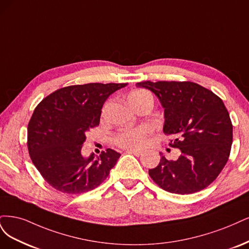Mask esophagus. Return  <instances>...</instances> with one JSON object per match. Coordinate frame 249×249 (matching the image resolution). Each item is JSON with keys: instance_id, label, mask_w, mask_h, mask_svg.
Listing matches in <instances>:
<instances>
[{"instance_id": "obj_1", "label": "esophagus", "mask_w": 249, "mask_h": 249, "mask_svg": "<svg viewBox=\"0 0 249 249\" xmlns=\"http://www.w3.org/2000/svg\"><path fill=\"white\" fill-rule=\"evenodd\" d=\"M126 152L128 154H133L135 156H141L142 154V152L139 151V150H127Z\"/></svg>"}]
</instances>
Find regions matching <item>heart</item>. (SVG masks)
I'll return each mask as SVG.
<instances>
[{"label": "heart", "mask_w": 249, "mask_h": 249, "mask_svg": "<svg viewBox=\"0 0 249 249\" xmlns=\"http://www.w3.org/2000/svg\"><path fill=\"white\" fill-rule=\"evenodd\" d=\"M152 98L150 93L147 91H135L128 96V100L132 107L138 104L145 98ZM152 133V127L142 125L130 129L120 131L114 138L117 146L125 149H142L146 146L149 136Z\"/></svg>", "instance_id": "obj_1"}]
</instances>
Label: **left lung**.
I'll return each mask as SVG.
<instances>
[{"label": "left lung", "mask_w": 249, "mask_h": 249, "mask_svg": "<svg viewBox=\"0 0 249 249\" xmlns=\"http://www.w3.org/2000/svg\"><path fill=\"white\" fill-rule=\"evenodd\" d=\"M153 92L164 107L163 132L171 135L170 146L181 150L177 160L160 158L149 170L157 185L177 195L203 190L218 177L227 164L232 124L221 98L192 82L136 84Z\"/></svg>", "instance_id": "obj_1"}]
</instances>
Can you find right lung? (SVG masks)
Listing matches in <instances>:
<instances>
[{"label": "right lung", "mask_w": 249, "mask_h": 249, "mask_svg": "<svg viewBox=\"0 0 249 249\" xmlns=\"http://www.w3.org/2000/svg\"><path fill=\"white\" fill-rule=\"evenodd\" d=\"M127 84L91 83L61 88L43 98L28 125V150L52 187L78 195L98 187L121 154L102 151L95 159L82 155L86 133L100 122L103 103Z\"/></svg>", "instance_id": "add662e5"}]
</instances>
